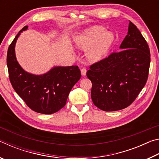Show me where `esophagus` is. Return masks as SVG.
I'll list each match as a JSON object with an SVG mask.
<instances>
[{"instance_id":"obj_1","label":"esophagus","mask_w":159,"mask_h":159,"mask_svg":"<svg viewBox=\"0 0 159 159\" xmlns=\"http://www.w3.org/2000/svg\"><path fill=\"white\" fill-rule=\"evenodd\" d=\"M80 71H81V74L83 76H85L86 75V72H87V70L85 68H83L81 70H80Z\"/></svg>"}]
</instances>
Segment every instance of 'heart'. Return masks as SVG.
<instances>
[{"label":"heart","instance_id":"heart-1","mask_svg":"<svg viewBox=\"0 0 159 159\" xmlns=\"http://www.w3.org/2000/svg\"><path fill=\"white\" fill-rule=\"evenodd\" d=\"M115 36L111 31L99 26L86 29L75 35L74 41L80 49L86 50V57L92 62L105 58L114 41Z\"/></svg>","mask_w":159,"mask_h":159}]
</instances>
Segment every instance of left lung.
Returning <instances> with one entry per match:
<instances>
[{"label":"left lung","mask_w":159,"mask_h":159,"mask_svg":"<svg viewBox=\"0 0 159 159\" xmlns=\"http://www.w3.org/2000/svg\"><path fill=\"white\" fill-rule=\"evenodd\" d=\"M119 48L120 51L91 65L86 74L92 82L94 104L105 111L130 105L144 87L149 74V45L131 21Z\"/></svg>","instance_id":"obj_1"}]
</instances>
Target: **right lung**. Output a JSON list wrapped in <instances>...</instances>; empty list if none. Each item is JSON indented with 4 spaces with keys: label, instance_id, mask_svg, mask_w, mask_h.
<instances>
[{
    "label": "right lung",
    "instance_id": "right-lung-1",
    "mask_svg": "<svg viewBox=\"0 0 159 159\" xmlns=\"http://www.w3.org/2000/svg\"><path fill=\"white\" fill-rule=\"evenodd\" d=\"M27 29L25 26L19 32L7 50L10 83L31 109L40 114H54L65 106L70 91L80 79V71L78 66H55L41 75L24 70L16 58L15 48L21 33Z\"/></svg>",
    "mask_w": 159,
    "mask_h": 159
}]
</instances>
